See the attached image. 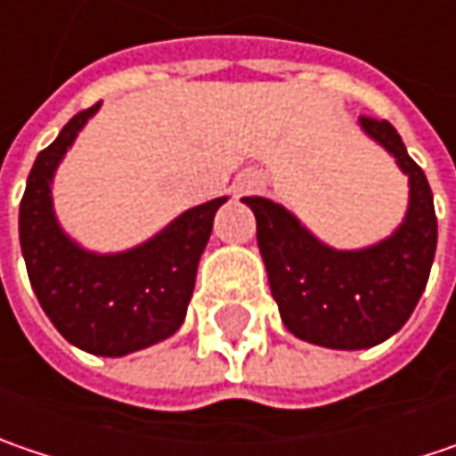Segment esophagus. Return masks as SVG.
<instances>
[{
  "instance_id": "esophagus-1",
  "label": "esophagus",
  "mask_w": 456,
  "mask_h": 456,
  "mask_svg": "<svg viewBox=\"0 0 456 456\" xmlns=\"http://www.w3.org/2000/svg\"><path fill=\"white\" fill-rule=\"evenodd\" d=\"M260 188H263V175L257 173H248L240 183V193H255Z\"/></svg>"
}]
</instances>
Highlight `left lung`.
<instances>
[{"label":"left lung","instance_id":"8db88e82","mask_svg":"<svg viewBox=\"0 0 456 456\" xmlns=\"http://www.w3.org/2000/svg\"><path fill=\"white\" fill-rule=\"evenodd\" d=\"M363 134L385 147L408 175L411 201L403 224L363 250H333L281 203L250 196L257 248L283 325L297 338L338 348H371L413 314L436 253L434 193L389 121L362 116Z\"/></svg>","mask_w":456,"mask_h":456}]
</instances>
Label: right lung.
Here are the masks:
<instances>
[{"mask_svg": "<svg viewBox=\"0 0 456 456\" xmlns=\"http://www.w3.org/2000/svg\"><path fill=\"white\" fill-rule=\"evenodd\" d=\"M100 102L77 113L43 149L20 201V248L30 286L53 328L94 356H126L183 325L214 214L227 201L188 208L139 248L97 255L64 234L53 214L51 180Z\"/></svg>", "mask_w": 456, "mask_h": 456, "instance_id": "1", "label": "right lung"}]
</instances>
